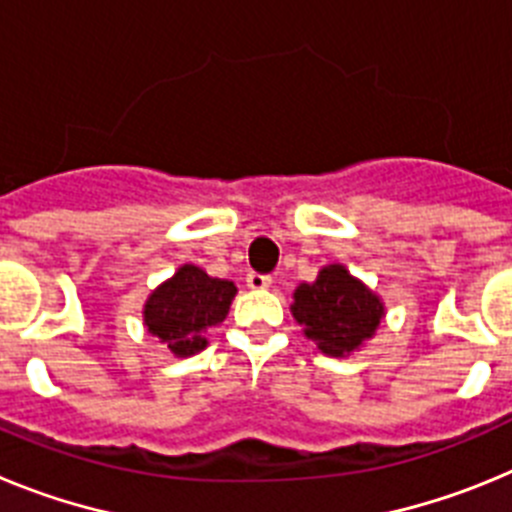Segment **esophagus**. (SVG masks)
Listing matches in <instances>:
<instances>
[{
	"label": "esophagus",
	"instance_id": "esophagus-1",
	"mask_svg": "<svg viewBox=\"0 0 512 512\" xmlns=\"http://www.w3.org/2000/svg\"><path fill=\"white\" fill-rule=\"evenodd\" d=\"M246 284L251 289H269L271 287V277L269 274H259V271H251L246 277Z\"/></svg>",
	"mask_w": 512,
	"mask_h": 512
}]
</instances>
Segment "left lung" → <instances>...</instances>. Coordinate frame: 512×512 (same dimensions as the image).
Instances as JSON below:
<instances>
[{
	"instance_id": "1",
	"label": "left lung",
	"mask_w": 512,
	"mask_h": 512,
	"mask_svg": "<svg viewBox=\"0 0 512 512\" xmlns=\"http://www.w3.org/2000/svg\"><path fill=\"white\" fill-rule=\"evenodd\" d=\"M289 310L318 351L336 359L359 351L384 318V302L343 264L323 266L315 282L300 284Z\"/></svg>"
}]
</instances>
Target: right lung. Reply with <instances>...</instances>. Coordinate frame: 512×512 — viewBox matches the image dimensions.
Returning <instances> with one entry per match:
<instances>
[{"label": "right lung", "instance_id": "right-lung-1", "mask_svg": "<svg viewBox=\"0 0 512 512\" xmlns=\"http://www.w3.org/2000/svg\"><path fill=\"white\" fill-rule=\"evenodd\" d=\"M235 292L228 279H215L200 266L184 264L153 289L143 307V323L179 359L200 354L207 346V330L228 318Z\"/></svg>", "mask_w": 512, "mask_h": 512}]
</instances>
